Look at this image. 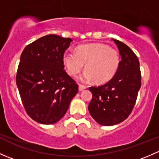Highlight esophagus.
Returning <instances> with one entry per match:
<instances>
[{"label": "esophagus", "instance_id": "1", "mask_svg": "<svg viewBox=\"0 0 159 159\" xmlns=\"http://www.w3.org/2000/svg\"><path fill=\"white\" fill-rule=\"evenodd\" d=\"M86 86L85 85H83V84H79V87H78V90H79L80 91H83V90H84L86 89Z\"/></svg>", "mask_w": 159, "mask_h": 159}]
</instances>
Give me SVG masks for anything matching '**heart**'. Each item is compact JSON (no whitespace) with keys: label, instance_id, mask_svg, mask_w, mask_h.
<instances>
[{"label":"heart","instance_id":"1","mask_svg":"<svg viewBox=\"0 0 159 159\" xmlns=\"http://www.w3.org/2000/svg\"><path fill=\"white\" fill-rule=\"evenodd\" d=\"M67 71L75 76L85 65V78L94 79L96 83L109 81L116 74L120 65L119 53L105 44H88L80 45L75 52L67 51L63 55Z\"/></svg>","mask_w":159,"mask_h":159}]
</instances>
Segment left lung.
<instances>
[{"label": "left lung", "mask_w": 159, "mask_h": 159, "mask_svg": "<svg viewBox=\"0 0 159 159\" xmlns=\"http://www.w3.org/2000/svg\"><path fill=\"white\" fill-rule=\"evenodd\" d=\"M121 56L119 68L113 78L105 84L90 87L92 99L89 105L91 117L98 124L111 126L129 116L142 84L140 65L129 46L113 39Z\"/></svg>", "instance_id": "1"}]
</instances>
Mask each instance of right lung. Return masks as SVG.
Masks as SVG:
<instances>
[{
	"label": "right lung",
	"mask_w": 159,
	"mask_h": 159,
	"mask_svg": "<svg viewBox=\"0 0 159 159\" xmlns=\"http://www.w3.org/2000/svg\"><path fill=\"white\" fill-rule=\"evenodd\" d=\"M72 40L49 34L27 45L20 57L16 83L27 114L35 121L54 124L78 91L64 69L63 55Z\"/></svg>",
	"instance_id": "right-lung-1"
}]
</instances>
